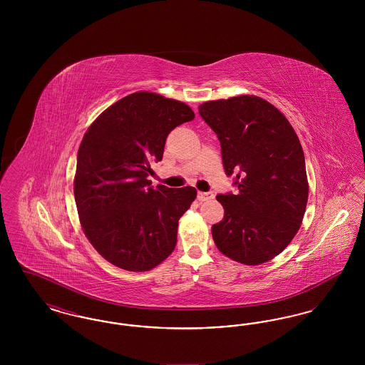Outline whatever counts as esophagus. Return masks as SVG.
Masks as SVG:
<instances>
[{
  "mask_svg": "<svg viewBox=\"0 0 365 365\" xmlns=\"http://www.w3.org/2000/svg\"><path fill=\"white\" fill-rule=\"evenodd\" d=\"M197 197H198L200 201H208V200H212L215 197V194L212 191H205V192L204 191H198Z\"/></svg>",
  "mask_w": 365,
  "mask_h": 365,
  "instance_id": "34e87169",
  "label": "esophagus"
}]
</instances>
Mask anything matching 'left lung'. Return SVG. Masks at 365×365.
Returning <instances> with one entry per match:
<instances>
[{"mask_svg": "<svg viewBox=\"0 0 365 365\" xmlns=\"http://www.w3.org/2000/svg\"><path fill=\"white\" fill-rule=\"evenodd\" d=\"M220 140L235 194H217L225 217L212 226L217 249L259 265L292 242L308 201L305 157L293 127L274 105L255 96L208 101L198 109Z\"/></svg>", "mask_w": 365, "mask_h": 365, "instance_id": "8db88e82", "label": "left lung"}]
</instances>
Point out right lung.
Returning <instances> with one entry per match:
<instances>
[{
    "label": "right lung",
    "instance_id": "add662e5",
    "mask_svg": "<svg viewBox=\"0 0 365 365\" xmlns=\"http://www.w3.org/2000/svg\"><path fill=\"white\" fill-rule=\"evenodd\" d=\"M194 112L155 93H133L104 110L82 139L73 183L87 240L116 267L149 271L175 249L180 216L194 187L156 189L148 176L161 161L168 134Z\"/></svg>",
    "mask_w": 365,
    "mask_h": 365
}]
</instances>
